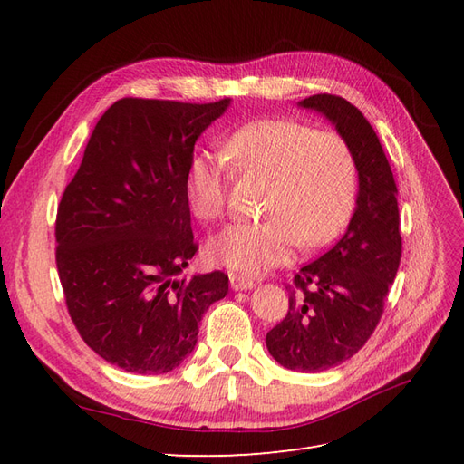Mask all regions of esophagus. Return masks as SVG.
Instances as JSON below:
<instances>
[{"label":"esophagus","instance_id":"obj_1","mask_svg":"<svg viewBox=\"0 0 464 464\" xmlns=\"http://www.w3.org/2000/svg\"><path fill=\"white\" fill-rule=\"evenodd\" d=\"M230 286L232 290H249L254 288V280L244 275H230Z\"/></svg>","mask_w":464,"mask_h":464}]
</instances>
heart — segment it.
<instances>
[{
	"label": "heart",
	"instance_id": "obj_1",
	"mask_svg": "<svg viewBox=\"0 0 464 464\" xmlns=\"http://www.w3.org/2000/svg\"><path fill=\"white\" fill-rule=\"evenodd\" d=\"M230 168L271 184L261 222L232 224L208 244L210 259L247 275L286 261L298 244L331 242L353 213L356 160L346 139L315 131L296 120H259L224 141ZM210 154H193L186 170V201L203 222L227 208L232 172Z\"/></svg>",
	"mask_w": 464,
	"mask_h": 464
}]
</instances>
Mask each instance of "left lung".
<instances>
[{"label":"left lung","instance_id":"left-lung-1","mask_svg":"<svg viewBox=\"0 0 464 464\" xmlns=\"http://www.w3.org/2000/svg\"><path fill=\"white\" fill-rule=\"evenodd\" d=\"M300 106L334 123L353 149L360 184L344 236L294 275L288 314L265 339L280 366L315 373L353 358L373 334L399 271L402 237L397 184L370 121L334 94H314Z\"/></svg>","mask_w":464,"mask_h":464}]
</instances>
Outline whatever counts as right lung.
Returning <instances> with one entry per match:
<instances>
[{"instance_id":"right-lung-1","label":"right lung","mask_w":464,"mask_h":464,"mask_svg":"<svg viewBox=\"0 0 464 464\" xmlns=\"http://www.w3.org/2000/svg\"><path fill=\"white\" fill-rule=\"evenodd\" d=\"M230 98L191 104L121 98L87 143L55 218V265L72 321L94 353L141 375L178 368L228 275L178 280L198 251L186 170Z\"/></svg>"}]
</instances>
